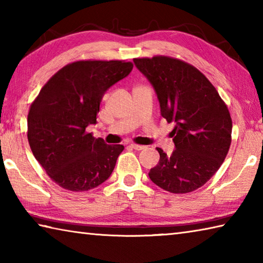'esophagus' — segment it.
I'll return each mask as SVG.
<instances>
[{"instance_id":"1","label":"esophagus","mask_w":263,"mask_h":263,"mask_svg":"<svg viewBox=\"0 0 263 263\" xmlns=\"http://www.w3.org/2000/svg\"><path fill=\"white\" fill-rule=\"evenodd\" d=\"M130 147H132L133 149H136V151H141V149H144V148H145V146H141V145H138V144H131Z\"/></svg>"}]
</instances>
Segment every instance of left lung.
Listing matches in <instances>:
<instances>
[{
    "mask_svg": "<svg viewBox=\"0 0 263 263\" xmlns=\"http://www.w3.org/2000/svg\"><path fill=\"white\" fill-rule=\"evenodd\" d=\"M133 62L155 88L162 117L176 124V149L168 156L157 147L160 162L148 176L170 193L193 192L213 177L230 148L227 104L206 76L184 61L156 55Z\"/></svg>",
    "mask_w": 263,
    "mask_h": 263,
    "instance_id": "left-lung-1",
    "label": "left lung"
}]
</instances>
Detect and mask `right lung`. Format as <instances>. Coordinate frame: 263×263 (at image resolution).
Instances as JSON below:
<instances>
[{
	"instance_id": "obj_1",
	"label": "right lung",
	"mask_w": 263,
	"mask_h": 263,
	"mask_svg": "<svg viewBox=\"0 0 263 263\" xmlns=\"http://www.w3.org/2000/svg\"><path fill=\"white\" fill-rule=\"evenodd\" d=\"M132 62L82 60L45 84L27 115V139L36 161L62 189L84 192L111 175L123 145H107L86 132L97 123L106 90L125 78Z\"/></svg>"
}]
</instances>
